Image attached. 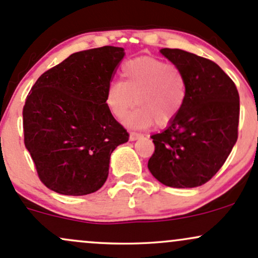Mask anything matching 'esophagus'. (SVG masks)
<instances>
[{
    "label": "esophagus",
    "mask_w": 258,
    "mask_h": 258,
    "mask_svg": "<svg viewBox=\"0 0 258 258\" xmlns=\"http://www.w3.org/2000/svg\"><path fill=\"white\" fill-rule=\"evenodd\" d=\"M143 137H144V135L141 134V133H138V132H132V133H130V140H132V141L138 140V139H141Z\"/></svg>",
    "instance_id": "34e87169"
}]
</instances>
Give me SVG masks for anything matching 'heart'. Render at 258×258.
Instances as JSON below:
<instances>
[{"label": "heart", "instance_id": "obj_1", "mask_svg": "<svg viewBox=\"0 0 258 258\" xmlns=\"http://www.w3.org/2000/svg\"><path fill=\"white\" fill-rule=\"evenodd\" d=\"M121 82H113L106 91V106L117 119H123L137 103L139 108L128 124L146 128L153 120L167 125L180 113L187 96V80L178 66L155 57L126 60L120 69Z\"/></svg>", "mask_w": 258, "mask_h": 258}]
</instances>
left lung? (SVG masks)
I'll return each mask as SVG.
<instances>
[{
	"label": "left lung",
	"mask_w": 258,
	"mask_h": 258,
	"mask_svg": "<svg viewBox=\"0 0 258 258\" xmlns=\"http://www.w3.org/2000/svg\"><path fill=\"white\" fill-rule=\"evenodd\" d=\"M161 53L184 72L187 96L169 126L151 137L155 151L147 167L167 186H200L221 169L238 140V89L211 59L179 48Z\"/></svg>",
	"instance_id": "8db88e82"
}]
</instances>
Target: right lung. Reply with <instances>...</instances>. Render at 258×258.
<instances>
[{
  "mask_svg": "<svg viewBox=\"0 0 258 258\" xmlns=\"http://www.w3.org/2000/svg\"><path fill=\"white\" fill-rule=\"evenodd\" d=\"M124 50L75 52L34 84L23 107L24 144L45 186L62 195L95 192L109 157L129 133L106 106V91Z\"/></svg>",
  "mask_w": 258,
  "mask_h": 258,
  "instance_id": "obj_1",
  "label": "right lung"
}]
</instances>
